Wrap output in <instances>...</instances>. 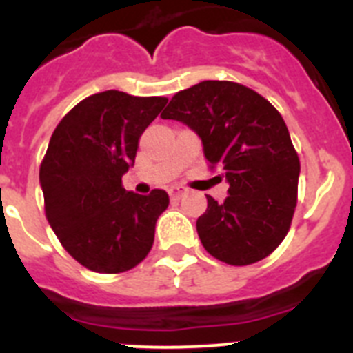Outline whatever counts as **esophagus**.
Instances as JSON below:
<instances>
[{
	"instance_id": "1",
	"label": "esophagus",
	"mask_w": 353,
	"mask_h": 353,
	"mask_svg": "<svg viewBox=\"0 0 353 353\" xmlns=\"http://www.w3.org/2000/svg\"><path fill=\"white\" fill-rule=\"evenodd\" d=\"M170 196L173 199H179V198H182L183 196V192H185V189H183V187H180V185H173V187H170Z\"/></svg>"
}]
</instances>
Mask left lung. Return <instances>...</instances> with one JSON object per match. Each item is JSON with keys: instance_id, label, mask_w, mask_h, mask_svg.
I'll return each instance as SVG.
<instances>
[{"instance_id": "left-lung-1", "label": "left lung", "mask_w": 353, "mask_h": 353, "mask_svg": "<svg viewBox=\"0 0 353 353\" xmlns=\"http://www.w3.org/2000/svg\"><path fill=\"white\" fill-rule=\"evenodd\" d=\"M161 118L194 130L230 183L224 203L207 196L196 221L203 248L235 267L269 256L290 230L301 173L279 111L244 84L203 81L176 93Z\"/></svg>"}]
</instances>
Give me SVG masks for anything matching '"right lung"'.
Returning a JSON list of instances; mask_svg holds the SVG:
<instances>
[{
  "instance_id": "obj_1",
  "label": "right lung",
  "mask_w": 353,
  "mask_h": 353,
  "mask_svg": "<svg viewBox=\"0 0 353 353\" xmlns=\"http://www.w3.org/2000/svg\"><path fill=\"white\" fill-rule=\"evenodd\" d=\"M166 102L108 90L74 105L52 132L40 164L46 217L65 251L93 272H125L152 249L168 192L125 191L121 176Z\"/></svg>"
}]
</instances>
